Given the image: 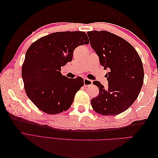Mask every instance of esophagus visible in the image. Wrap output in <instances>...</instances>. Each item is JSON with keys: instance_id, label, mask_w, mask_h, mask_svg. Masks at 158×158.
<instances>
[{"instance_id": "34e87169", "label": "esophagus", "mask_w": 158, "mask_h": 158, "mask_svg": "<svg viewBox=\"0 0 158 158\" xmlns=\"http://www.w3.org/2000/svg\"><path fill=\"white\" fill-rule=\"evenodd\" d=\"M92 83H93V81L91 80H89L88 78H84V84L85 87L90 86V85L92 84Z\"/></svg>"}]
</instances>
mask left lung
<instances>
[{
  "label": "left lung",
  "mask_w": 158,
  "mask_h": 158,
  "mask_svg": "<svg viewBox=\"0 0 158 158\" xmlns=\"http://www.w3.org/2000/svg\"><path fill=\"white\" fill-rule=\"evenodd\" d=\"M87 34L100 64L110 70L106 74L107 88L94 81L99 92L91 100V105L103 115L120 114L132 106L140 92L144 76L140 57L131 44L114 33L91 31Z\"/></svg>",
  "instance_id": "obj_1"
}]
</instances>
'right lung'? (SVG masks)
I'll return each instance as SVG.
<instances>
[{"label": "right lung", "mask_w": 158, "mask_h": 158, "mask_svg": "<svg viewBox=\"0 0 158 158\" xmlns=\"http://www.w3.org/2000/svg\"><path fill=\"white\" fill-rule=\"evenodd\" d=\"M88 44L84 31H60L40 38L28 48L22 76L27 97L41 111L56 114L70 107L84 80L65 77L61 66L72 61L76 47Z\"/></svg>", "instance_id": "obj_1"}]
</instances>
